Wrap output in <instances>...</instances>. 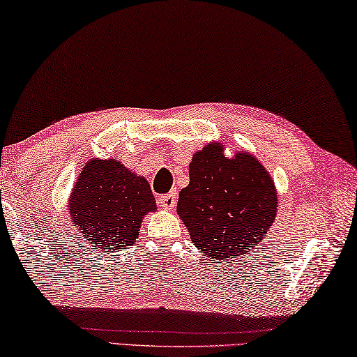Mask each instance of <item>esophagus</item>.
Segmentation results:
<instances>
[{
	"label": "esophagus",
	"mask_w": 357,
	"mask_h": 357,
	"mask_svg": "<svg viewBox=\"0 0 357 357\" xmlns=\"http://www.w3.org/2000/svg\"><path fill=\"white\" fill-rule=\"evenodd\" d=\"M158 204H160L165 210H172L175 207V204H177V192L171 191L167 192V195L158 196Z\"/></svg>",
	"instance_id": "34e87169"
}]
</instances>
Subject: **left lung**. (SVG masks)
Returning <instances> with one entry per match:
<instances>
[{
	"mask_svg": "<svg viewBox=\"0 0 357 357\" xmlns=\"http://www.w3.org/2000/svg\"><path fill=\"white\" fill-rule=\"evenodd\" d=\"M177 212L191 242L210 259L227 262L262 241L275 220L277 191L255 156L226 158L221 145L210 144L192 156Z\"/></svg>",
	"mask_w": 357,
	"mask_h": 357,
	"instance_id": "8db88e82",
	"label": "left lung"
}]
</instances>
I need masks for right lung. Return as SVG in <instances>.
I'll return each instance as SVG.
<instances>
[{
    "instance_id": "right-lung-1",
    "label": "right lung",
    "mask_w": 357,
    "mask_h": 357,
    "mask_svg": "<svg viewBox=\"0 0 357 357\" xmlns=\"http://www.w3.org/2000/svg\"><path fill=\"white\" fill-rule=\"evenodd\" d=\"M150 185L115 160H91L71 192L74 225L102 251L131 247L145 213L155 212Z\"/></svg>"
}]
</instances>
